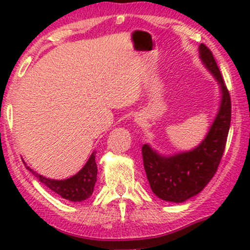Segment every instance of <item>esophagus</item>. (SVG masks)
<instances>
[{"label":"esophagus","mask_w":250,"mask_h":250,"mask_svg":"<svg viewBox=\"0 0 250 250\" xmlns=\"http://www.w3.org/2000/svg\"><path fill=\"white\" fill-rule=\"evenodd\" d=\"M134 122L137 127H145L146 123H147V120H146V117L143 116L142 114H137V115L135 116Z\"/></svg>","instance_id":"1"}]
</instances>
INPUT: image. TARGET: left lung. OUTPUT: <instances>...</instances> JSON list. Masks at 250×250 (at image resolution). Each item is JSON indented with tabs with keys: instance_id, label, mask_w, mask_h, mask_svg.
<instances>
[{
	"instance_id": "8db88e82",
	"label": "left lung",
	"mask_w": 250,
	"mask_h": 250,
	"mask_svg": "<svg viewBox=\"0 0 250 250\" xmlns=\"http://www.w3.org/2000/svg\"><path fill=\"white\" fill-rule=\"evenodd\" d=\"M203 67L216 80L220 89V104L205 139L190 150L166 155L146 143L142 147L143 166L151 190L167 202L182 203L203 190L216 173L225 151L231 103L222 76L211 51L205 44L199 45Z\"/></svg>"
}]
</instances>
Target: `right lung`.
Returning a JSON list of instances; mask_svg holds the SVG:
<instances>
[{"instance_id":"right-lung-1","label":"right lung","mask_w":250,"mask_h":250,"mask_svg":"<svg viewBox=\"0 0 250 250\" xmlns=\"http://www.w3.org/2000/svg\"><path fill=\"white\" fill-rule=\"evenodd\" d=\"M96 151L91 153L90 157L88 159L87 163L83 166L80 171L75 175L68 177L64 180H55L45 177L43 175L34 171L30 167H28L27 163H24L25 168L30 171L31 174L35 175L43 185L47 186L50 190L55 191L62 199L71 201V202H82L91 196L94 191V187L96 183L97 176V166L95 162Z\"/></svg>"}]
</instances>
